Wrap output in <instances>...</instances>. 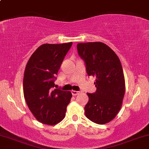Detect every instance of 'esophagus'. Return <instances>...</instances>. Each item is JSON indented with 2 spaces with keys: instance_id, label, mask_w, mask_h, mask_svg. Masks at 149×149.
Segmentation results:
<instances>
[{
  "instance_id": "34e87169",
  "label": "esophagus",
  "mask_w": 149,
  "mask_h": 149,
  "mask_svg": "<svg viewBox=\"0 0 149 149\" xmlns=\"http://www.w3.org/2000/svg\"><path fill=\"white\" fill-rule=\"evenodd\" d=\"M71 93H72L73 96H76V95H78V94H79L80 92H79V91H74V90H72V91H71Z\"/></svg>"
}]
</instances>
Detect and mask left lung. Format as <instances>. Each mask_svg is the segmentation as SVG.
<instances>
[{"mask_svg":"<svg viewBox=\"0 0 149 149\" xmlns=\"http://www.w3.org/2000/svg\"><path fill=\"white\" fill-rule=\"evenodd\" d=\"M77 50L88 76L96 78V91L87 93L85 116L97 124L110 122L121 109L125 94L121 62L116 53L102 42L80 43Z\"/></svg>","mask_w":149,"mask_h":149,"instance_id":"8db88e82","label":"left lung"}]
</instances>
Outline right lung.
<instances>
[{
    "label": "right lung",
    "instance_id": "1",
    "mask_svg": "<svg viewBox=\"0 0 149 149\" xmlns=\"http://www.w3.org/2000/svg\"><path fill=\"white\" fill-rule=\"evenodd\" d=\"M72 44H43L26 64L23 82L24 98L35 117L44 124L54 125L62 121L71 101V92L54 87L56 75Z\"/></svg>",
    "mask_w": 149,
    "mask_h": 149
}]
</instances>
